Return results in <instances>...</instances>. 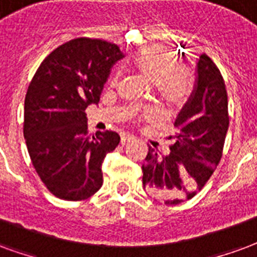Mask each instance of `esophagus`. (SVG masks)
<instances>
[{
	"mask_svg": "<svg viewBox=\"0 0 257 257\" xmlns=\"http://www.w3.org/2000/svg\"><path fill=\"white\" fill-rule=\"evenodd\" d=\"M136 140V137L133 136V134H124V136L121 137V142L123 144H126V142H130V141H134Z\"/></svg>",
	"mask_w": 257,
	"mask_h": 257,
	"instance_id": "1",
	"label": "esophagus"
}]
</instances>
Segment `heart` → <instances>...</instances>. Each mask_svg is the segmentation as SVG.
Masks as SVG:
<instances>
[{
	"label": "heart",
	"instance_id": "1",
	"mask_svg": "<svg viewBox=\"0 0 257 257\" xmlns=\"http://www.w3.org/2000/svg\"><path fill=\"white\" fill-rule=\"evenodd\" d=\"M133 63L148 78L153 80L157 94L168 104H178L188 98L193 87L192 68L185 63L175 61L170 50L152 46L134 54ZM117 72L112 79L116 80Z\"/></svg>",
	"mask_w": 257,
	"mask_h": 257
}]
</instances>
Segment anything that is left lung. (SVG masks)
<instances>
[{
    "mask_svg": "<svg viewBox=\"0 0 257 257\" xmlns=\"http://www.w3.org/2000/svg\"><path fill=\"white\" fill-rule=\"evenodd\" d=\"M170 152L149 147L142 164V183L155 201L179 204L190 200L212 177L222 159L228 128L227 91L211 57L197 63V85L174 123Z\"/></svg>",
    "mask_w": 257,
    "mask_h": 257,
    "instance_id": "1",
    "label": "left lung"
}]
</instances>
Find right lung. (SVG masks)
<instances>
[{"instance_id":"add662e5","label":"right lung","mask_w":257,"mask_h":257,"mask_svg":"<svg viewBox=\"0 0 257 257\" xmlns=\"http://www.w3.org/2000/svg\"><path fill=\"white\" fill-rule=\"evenodd\" d=\"M121 57L117 45L102 39H71L45 57L30 82L24 138L38 177L61 200L82 201L102 186L101 166L120 137L108 130L90 136L86 108L100 101Z\"/></svg>"}]
</instances>
